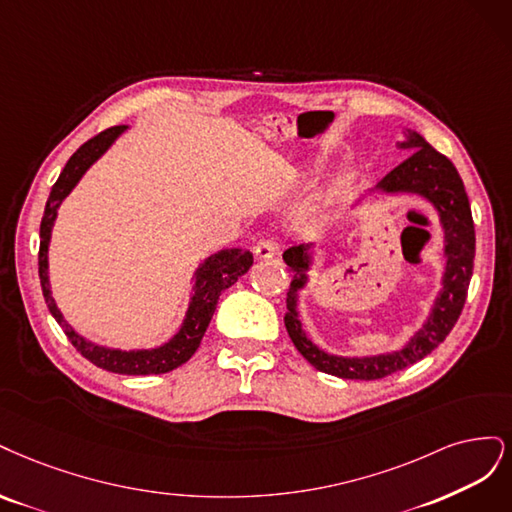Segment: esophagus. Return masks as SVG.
<instances>
[{
    "instance_id": "1",
    "label": "esophagus",
    "mask_w": 512,
    "mask_h": 512,
    "mask_svg": "<svg viewBox=\"0 0 512 512\" xmlns=\"http://www.w3.org/2000/svg\"><path fill=\"white\" fill-rule=\"evenodd\" d=\"M253 253H255L257 259H272L276 255V242L270 240V238H263L255 244Z\"/></svg>"
}]
</instances>
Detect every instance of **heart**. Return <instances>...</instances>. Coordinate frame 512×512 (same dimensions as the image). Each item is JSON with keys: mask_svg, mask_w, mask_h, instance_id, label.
Instances as JSON below:
<instances>
[{"mask_svg": "<svg viewBox=\"0 0 512 512\" xmlns=\"http://www.w3.org/2000/svg\"><path fill=\"white\" fill-rule=\"evenodd\" d=\"M319 206H321V204H308V206H304V208L300 210V219H302V221H308V219H312V217H317V214H319Z\"/></svg>", "mask_w": 512, "mask_h": 512, "instance_id": "heart-1", "label": "heart"}]
</instances>
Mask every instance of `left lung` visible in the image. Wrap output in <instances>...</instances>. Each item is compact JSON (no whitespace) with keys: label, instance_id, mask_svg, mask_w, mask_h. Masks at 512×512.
<instances>
[{"label":"left lung","instance_id":"1","mask_svg":"<svg viewBox=\"0 0 512 512\" xmlns=\"http://www.w3.org/2000/svg\"><path fill=\"white\" fill-rule=\"evenodd\" d=\"M400 151H410L398 168H393L381 183L361 193L353 210L364 204L370 195H417L430 204L442 227L444 268L440 289L423 319L421 327L395 351L376 355H336L329 353L308 336L302 323L300 298L310 285V270L317 261V244H293L283 253L287 266L293 270L291 289L287 291V332L298 349L317 370L338 378H359L374 381L393 372H400L430 355L449 336L466 302L468 285L474 268V223L468 195L453 163L425 142L419 131L404 127L402 140L395 144Z\"/></svg>","mask_w":512,"mask_h":512}]
</instances>
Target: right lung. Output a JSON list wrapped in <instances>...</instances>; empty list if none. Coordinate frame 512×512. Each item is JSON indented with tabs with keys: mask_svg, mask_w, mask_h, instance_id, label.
<instances>
[{
	"mask_svg": "<svg viewBox=\"0 0 512 512\" xmlns=\"http://www.w3.org/2000/svg\"><path fill=\"white\" fill-rule=\"evenodd\" d=\"M129 127L119 125L102 131L100 136L91 138L89 142L82 144L78 151L65 163L63 172L59 174L57 183L53 185L51 195H48V202L44 208V217L40 223V255H38V266H40V285L44 300L48 304V310L55 317V321L63 327L65 336L80 351L82 357H87L91 364L97 368H104L108 372L117 374H163L170 372L178 366H183L185 361L191 359V355L200 346L208 323L217 310L219 298L225 289L232 287L236 280L249 272L253 266V255L246 249H221L217 253L208 255L191 278V291H189V306L180 323L178 332L161 342L159 346H151V349H117V346H106L97 344L82 334L65 321L63 312L59 310L53 289H51V276H48V246H51L53 238V227L57 221L59 208L65 197H68L74 187L80 183V178L89 172L93 163L104 157L108 148L117 142Z\"/></svg>",
	"mask_w": 512,
	"mask_h": 512,
	"instance_id": "1",
	"label": "right lung"
}]
</instances>
